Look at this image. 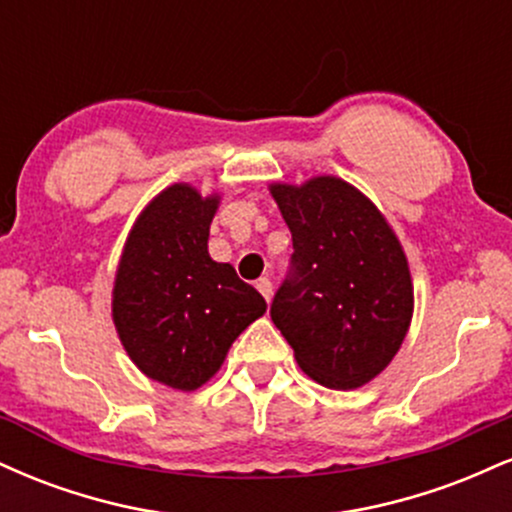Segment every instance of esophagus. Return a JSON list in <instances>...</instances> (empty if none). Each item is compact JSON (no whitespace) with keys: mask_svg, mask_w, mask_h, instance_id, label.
I'll return each mask as SVG.
<instances>
[{"mask_svg":"<svg viewBox=\"0 0 512 512\" xmlns=\"http://www.w3.org/2000/svg\"><path fill=\"white\" fill-rule=\"evenodd\" d=\"M257 291H260L262 293V296H264V301H272V293H274V284H272V281H269L267 279V276H262V279L260 281H257Z\"/></svg>","mask_w":512,"mask_h":512,"instance_id":"esophagus-1","label":"esophagus"}]
</instances>
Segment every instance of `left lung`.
Masks as SVG:
<instances>
[{"instance_id": "obj_1", "label": "left lung", "mask_w": 512, "mask_h": 512, "mask_svg": "<svg viewBox=\"0 0 512 512\" xmlns=\"http://www.w3.org/2000/svg\"><path fill=\"white\" fill-rule=\"evenodd\" d=\"M293 238L272 320L303 373L330 390L370 383L407 337L414 286L402 245L370 199L334 175L269 185Z\"/></svg>"}]
</instances>
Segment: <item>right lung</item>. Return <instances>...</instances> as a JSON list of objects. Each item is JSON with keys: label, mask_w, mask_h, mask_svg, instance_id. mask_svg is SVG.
<instances>
[{"label": "right lung", "mask_w": 512, "mask_h": 512, "mask_svg": "<svg viewBox=\"0 0 512 512\" xmlns=\"http://www.w3.org/2000/svg\"><path fill=\"white\" fill-rule=\"evenodd\" d=\"M219 195L175 182L134 221L115 274L113 322L146 378L192 392L221 368L264 298L236 269L209 257Z\"/></svg>", "instance_id": "1"}]
</instances>
